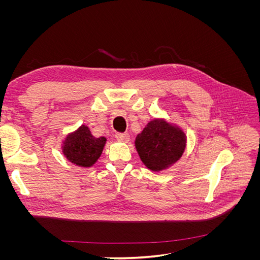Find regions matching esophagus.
Masks as SVG:
<instances>
[{
	"mask_svg": "<svg viewBox=\"0 0 260 260\" xmlns=\"http://www.w3.org/2000/svg\"><path fill=\"white\" fill-rule=\"evenodd\" d=\"M115 137L118 141H120V142H128L130 140V136L128 133H116Z\"/></svg>",
	"mask_w": 260,
	"mask_h": 260,
	"instance_id": "1",
	"label": "esophagus"
}]
</instances>
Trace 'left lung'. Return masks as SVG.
<instances>
[{
  "instance_id": "1",
  "label": "left lung",
  "mask_w": 260,
  "mask_h": 260,
  "mask_svg": "<svg viewBox=\"0 0 260 260\" xmlns=\"http://www.w3.org/2000/svg\"><path fill=\"white\" fill-rule=\"evenodd\" d=\"M141 160L149 170L168 169L182 157L186 147V135L176 123L165 118H154L135 141Z\"/></svg>"
}]
</instances>
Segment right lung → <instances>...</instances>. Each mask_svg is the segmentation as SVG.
<instances>
[{"label":"right lung","instance_id":"1","mask_svg":"<svg viewBox=\"0 0 260 260\" xmlns=\"http://www.w3.org/2000/svg\"><path fill=\"white\" fill-rule=\"evenodd\" d=\"M106 141L105 137L95 138L88 125L81 124L62 140L61 152L67 160L76 166L90 168L101 157Z\"/></svg>","mask_w":260,"mask_h":260}]
</instances>
